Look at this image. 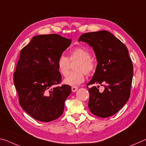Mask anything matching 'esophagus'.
Instances as JSON below:
<instances>
[{
	"label": "esophagus",
	"instance_id": "obj_1",
	"mask_svg": "<svg viewBox=\"0 0 146 146\" xmlns=\"http://www.w3.org/2000/svg\"><path fill=\"white\" fill-rule=\"evenodd\" d=\"M71 90H72V92H76V91L78 90V88L75 87V86H73V87L71 88Z\"/></svg>",
	"mask_w": 146,
	"mask_h": 146
}]
</instances>
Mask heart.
<instances>
[{
	"instance_id": "obj_1",
	"label": "heart",
	"mask_w": 146,
	"mask_h": 146,
	"mask_svg": "<svg viewBox=\"0 0 146 146\" xmlns=\"http://www.w3.org/2000/svg\"><path fill=\"white\" fill-rule=\"evenodd\" d=\"M70 60H78L75 64V71H71L66 75L64 83L71 86L80 85L85 79V73L90 75L95 70L96 64L91 57V53L82 47H76L71 49L70 53ZM70 59L64 55H60L56 62V66L61 75L65 76L68 73Z\"/></svg>"
}]
</instances>
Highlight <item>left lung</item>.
<instances>
[{
	"label": "left lung",
	"mask_w": 146,
	"mask_h": 146,
	"mask_svg": "<svg viewBox=\"0 0 146 146\" xmlns=\"http://www.w3.org/2000/svg\"><path fill=\"white\" fill-rule=\"evenodd\" d=\"M80 41L92 47L98 62L95 74L87 86L97 84L104 87L102 92L98 89L99 86L89 88V109L97 117H111L130 97L133 66L129 51L119 39L107 31L84 33L78 38Z\"/></svg>",
	"instance_id": "1"
}]
</instances>
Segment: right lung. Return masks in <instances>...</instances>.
<instances>
[{
	"label": "right lung",
	"mask_w": 146,
	"mask_h": 146,
	"mask_svg": "<svg viewBox=\"0 0 146 146\" xmlns=\"http://www.w3.org/2000/svg\"><path fill=\"white\" fill-rule=\"evenodd\" d=\"M71 39L57 34L35 36L22 49L13 75L22 108L35 119L53 121L64 112L71 86L60 84L56 66L59 56L70 46Z\"/></svg>",
	"instance_id": "right-lung-1"
}]
</instances>
